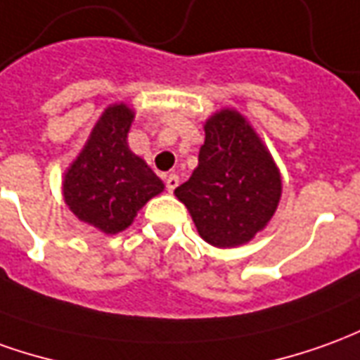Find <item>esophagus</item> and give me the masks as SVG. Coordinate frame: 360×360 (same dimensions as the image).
Instances as JSON below:
<instances>
[{"instance_id":"obj_1","label":"esophagus","mask_w":360,"mask_h":360,"mask_svg":"<svg viewBox=\"0 0 360 360\" xmlns=\"http://www.w3.org/2000/svg\"><path fill=\"white\" fill-rule=\"evenodd\" d=\"M177 185H179V177H177L175 173H172V175H167V177H165V188H167L169 193H173V191L177 188Z\"/></svg>"}]
</instances>
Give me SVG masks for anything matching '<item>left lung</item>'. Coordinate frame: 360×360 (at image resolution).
Wrapping results in <instances>:
<instances>
[{
  "instance_id": "left-lung-1",
  "label": "left lung",
  "mask_w": 360,
  "mask_h": 360,
  "mask_svg": "<svg viewBox=\"0 0 360 360\" xmlns=\"http://www.w3.org/2000/svg\"><path fill=\"white\" fill-rule=\"evenodd\" d=\"M175 195L202 240L233 248L250 241L275 214L281 175L248 120L224 109L206 120L198 167Z\"/></svg>"
}]
</instances>
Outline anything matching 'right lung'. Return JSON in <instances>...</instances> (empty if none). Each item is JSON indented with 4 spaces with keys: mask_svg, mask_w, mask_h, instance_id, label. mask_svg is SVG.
Instances as JSON below:
<instances>
[{
    "mask_svg": "<svg viewBox=\"0 0 360 360\" xmlns=\"http://www.w3.org/2000/svg\"><path fill=\"white\" fill-rule=\"evenodd\" d=\"M132 119L134 112L127 105L105 110L64 179L70 210L105 233L122 232L138 210L163 191L162 179L128 148Z\"/></svg>",
    "mask_w": 360,
    "mask_h": 360,
    "instance_id": "1",
    "label": "right lung"
}]
</instances>
